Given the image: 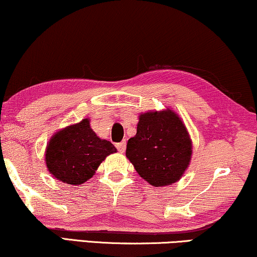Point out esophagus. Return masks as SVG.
Instances as JSON below:
<instances>
[{"label":"esophagus","mask_w":257,"mask_h":257,"mask_svg":"<svg viewBox=\"0 0 257 257\" xmlns=\"http://www.w3.org/2000/svg\"><path fill=\"white\" fill-rule=\"evenodd\" d=\"M125 147H127V143H125V141H122V142H120V143H117V144H116L117 150L120 151V153H124Z\"/></svg>","instance_id":"1"}]
</instances>
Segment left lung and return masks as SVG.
Segmentation results:
<instances>
[{"instance_id": "obj_1", "label": "left lung", "mask_w": 257, "mask_h": 257, "mask_svg": "<svg viewBox=\"0 0 257 257\" xmlns=\"http://www.w3.org/2000/svg\"><path fill=\"white\" fill-rule=\"evenodd\" d=\"M192 142L175 111H148L140 115L136 135L128 140L125 156L137 173L154 186L182 178L190 164Z\"/></svg>"}]
</instances>
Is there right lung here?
Masks as SVG:
<instances>
[{"label": "right lung", "mask_w": 257, "mask_h": 257, "mask_svg": "<svg viewBox=\"0 0 257 257\" xmlns=\"http://www.w3.org/2000/svg\"><path fill=\"white\" fill-rule=\"evenodd\" d=\"M116 153L109 141L93 132L88 118L57 132L46 147L45 162L50 173L61 182L80 185L92 178L108 155Z\"/></svg>", "instance_id": "1"}]
</instances>
